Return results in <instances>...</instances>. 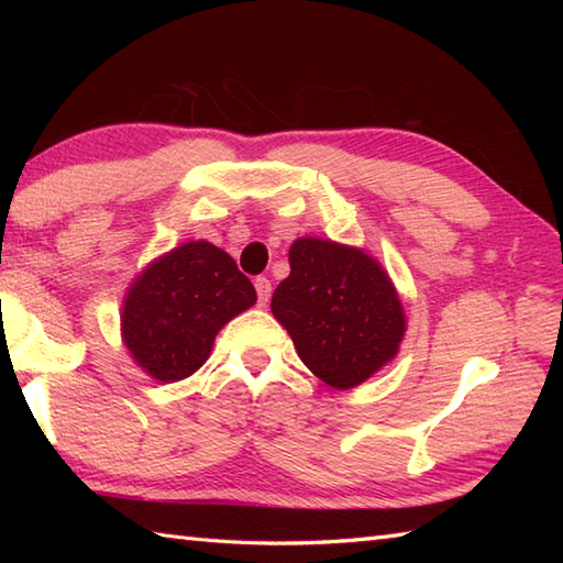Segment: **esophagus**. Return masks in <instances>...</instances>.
Instances as JSON below:
<instances>
[{
  "label": "esophagus",
  "instance_id": "esophagus-1",
  "mask_svg": "<svg viewBox=\"0 0 563 563\" xmlns=\"http://www.w3.org/2000/svg\"><path fill=\"white\" fill-rule=\"evenodd\" d=\"M256 292H258V305L266 307V302L271 300V280L268 278H256Z\"/></svg>",
  "mask_w": 563,
  "mask_h": 563
}]
</instances>
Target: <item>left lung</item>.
<instances>
[{"instance_id":"1","label":"left lung","mask_w":563,"mask_h":563,"mask_svg":"<svg viewBox=\"0 0 563 563\" xmlns=\"http://www.w3.org/2000/svg\"><path fill=\"white\" fill-rule=\"evenodd\" d=\"M290 275L271 312L300 361L333 389H353L399 353L406 314L385 266L367 251L321 236L290 246Z\"/></svg>"}]
</instances>
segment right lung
<instances>
[{
  "instance_id": "add662e5",
  "label": "right lung",
  "mask_w": 563,
  "mask_h": 563,
  "mask_svg": "<svg viewBox=\"0 0 563 563\" xmlns=\"http://www.w3.org/2000/svg\"><path fill=\"white\" fill-rule=\"evenodd\" d=\"M254 305V285L234 258L206 239H190L130 283L121 339L142 373L172 385L206 365L220 329Z\"/></svg>"
}]
</instances>
